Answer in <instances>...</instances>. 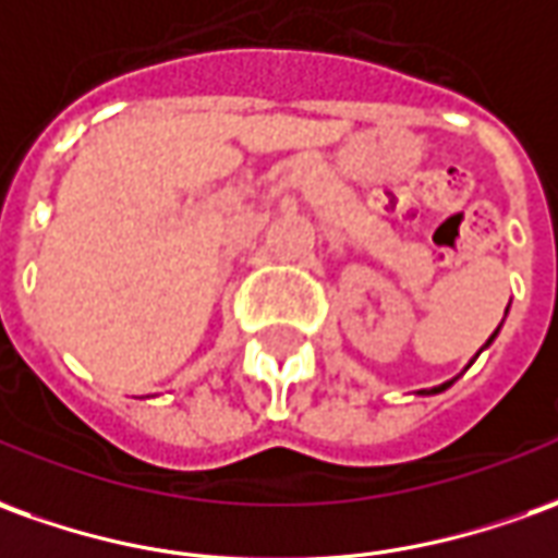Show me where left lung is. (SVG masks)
Wrapping results in <instances>:
<instances>
[{
	"mask_svg": "<svg viewBox=\"0 0 558 558\" xmlns=\"http://www.w3.org/2000/svg\"><path fill=\"white\" fill-rule=\"evenodd\" d=\"M492 337H495V333H492ZM492 337H489V340H492ZM447 386H449V383H447ZM447 386H437V389H432V391H444V389H447Z\"/></svg>",
	"mask_w": 558,
	"mask_h": 558,
	"instance_id": "1",
	"label": "left lung"
}]
</instances>
